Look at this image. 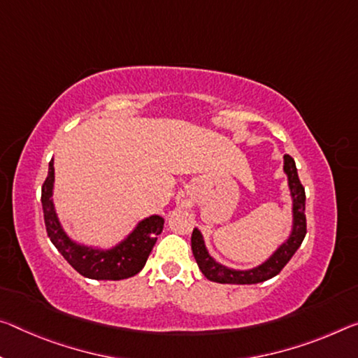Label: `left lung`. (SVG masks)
<instances>
[{"label": "left lung", "mask_w": 358, "mask_h": 358, "mask_svg": "<svg viewBox=\"0 0 358 358\" xmlns=\"http://www.w3.org/2000/svg\"><path fill=\"white\" fill-rule=\"evenodd\" d=\"M283 172L287 173L288 178V188H290L292 202H293V226L288 239L277 248V250L271 255V257L261 263L257 268L252 269H231L228 266L220 264L215 261L212 255L208 253L206 242L201 231L194 228L191 236V248L192 255H194L196 263L202 271V274L207 277L208 280L217 283H234V285H250V283H259L264 280H269L272 277L279 274L288 261L301 245L306 236V192L298 178L296 164H294L293 157L285 155L283 156Z\"/></svg>", "instance_id": "8db88e82"}]
</instances>
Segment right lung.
Instances as JSON below:
<instances>
[{
    "instance_id": "obj_1",
    "label": "right lung",
    "mask_w": 358,
    "mask_h": 358,
    "mask_svg": "<svg viewBox=\"0 0 358 358\" xmlns=\"http://www.w3.org/2000/svg\"><path fill=\"white\" fill-rule=\"evenodd\" d=\"M54 159L41 189L44 223L50 242L79 274L95 280H122L143 269L150 253L162 232L164 218L159 215L141 220L126 239L111 248H95L78 243L62 228L54 201Z\"/></svg>"
}]
</instances>
